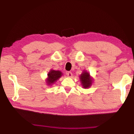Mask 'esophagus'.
<instances>
[{
	"label": "esophagus",
	"mask_w": 134,
	"mask_h": 134,
	"mask_svg": "<svg viewBox=\"0 0 134 134\" xmlns=\"http://www.w3.org/2000/svg\"><path fill=\"white\" fill-rule=\"evenodd\" d=\"M67 76H68V77H71L72 76V72H71L69 71V72H67Z\"/></svg>",
	"instance_id": "esophagus-1"
}]
</instances>
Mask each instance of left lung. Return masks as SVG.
I'll use <instances>...</instances> for the list:
<instances>
[{"label": "left lung", "instance_id": "obj_1", "mask_svg": "<svg viewBox=\"0 0 134 134\" xmlns=\"http://www.w3.org/2000/svg\"><path fill=\"white\" fill-rule=\"evenodd\" d=\"M81 86L83 89H88L92 85L93 79L90 75V73L86 70H83L80 76H79Z\"/></svg>", "mask_w": 134, "mask_h": 134}]
</instances>
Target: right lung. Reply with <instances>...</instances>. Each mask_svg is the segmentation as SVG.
Listing matches in <instances>:
<instances>
[{"mask_svg":"<svg viewBox=\"0 0 134 134\" xmlns=\"http://www.w3.org/2000/svg\"><path fill=\"white\" fill-rule=\"evenodd\" d=\"M63 75V72L59 70H54L51 69L47 74L46 83L48 86H52Z\"/></svg>","mask_w":134,"mask_h":134,"instance_id":"right-lung-1","label":"right lung"}]
</instances>
